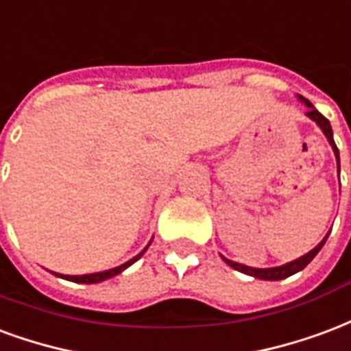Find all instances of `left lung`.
<instances>
[{
    "label": "left lung",
    "instance_id": "1",
    "mask_svg": "<svg viewBox=\"0 0 351 351\" xmlns=\"http://www.w3.org/2000/svg\"><path fill=\"white\" fill-rule=\"evenodd\" d=\"M305 104L308 106V112H306V116L318 123L319 129L324 130V134H326L327 140H329V144L333 145L335 155H337V162H339V149H337V145H335L333 130H331V125H329V121H327V117L322 116L318 110L312 106L311 101H305ZM339 170H340V162H339ZM326 239H327V237H326ZM326 239L319 243L318 247H314V249H312L308 254L298 258V260H293V262H290V263H286V265H280V267H269V269H254V267H249V265H243V263H237V262H232V260H226L224 256H222V260L228 263L230 267H234L235 271H241V273H245V275H250V277L262 278V280H282V278L290 277V275L298 273V271L305 269L306 265L312 262V258L316 256V254L319 252V249L324 247Z\"/></svg>",
    "mask_w": 351,
    "mask_h": 351
}]
</instances>
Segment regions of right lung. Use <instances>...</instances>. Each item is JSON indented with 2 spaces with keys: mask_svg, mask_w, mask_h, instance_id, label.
Masks as SVG:
<instances>
[{
  "mask_svg": "<svg viewBox=\"0 0 351 351\" xmlns=\"http://www.w3.org/2000/svg\"><path fill=\"white\" fill-rule=\"evenodd\" d=\"M147 249V247H145ZM145 249L138 254V256H134L132 260H129V262H125L123 265H119V267H114V269H108V271H101V273H91V275H78V277H73V275H61L63 278H67V280H73V282H84V284H95V282H101V280H106V278L110 277H116V275H119L123 269H127L129 265H132V263L136 262L138 258L142 256L145 252Z\"/></svg>",
  "mask_w": 351,
  "mask_h": 351,
  "instance_id": "1",
  "label": "right lung"
}]
</instances>
